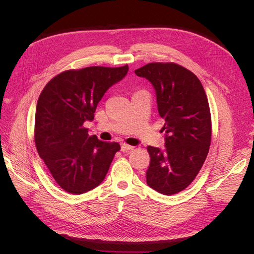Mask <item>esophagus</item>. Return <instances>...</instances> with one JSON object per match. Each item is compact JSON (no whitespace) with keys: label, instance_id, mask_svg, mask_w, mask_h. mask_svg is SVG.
<instances>
[{"label":"esophagus","instance_id":"obj_1","mask_svg":"<svg viewBox=\"0 0 254 254\" xmlns=\"http://www.w3.org/2000/svg\"><path fill=\"white\" fill-rule=\"evenodd\" d=\"M131 149H134L132 146H130L128 144H126V143L122 144V151H128V150H131Z\"/></svg>","mask_w":254,"mask_h":254}]
</instances>
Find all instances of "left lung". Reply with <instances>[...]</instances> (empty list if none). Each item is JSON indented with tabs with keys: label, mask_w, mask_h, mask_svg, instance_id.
Masks as SVG:
<instances>
[{
	"label": "left lung",
	"mask_w": 254,
	"mask_h": 254,
	"mask_svg": "<svg viewBox=\"0 0 254 254\" xmlns=\"http://www.w3.org/2000/svg\"><path fill=\"white\" fill-rule=\"evenodd\" d=\"M152 83L158 113L165 119L166 149L148 146L146 181L163 194H175L193 181L209 152L211 113L198 78L175 63H150L135 71Z\"/></svg>",
	"instance_id": "left-lung-1"
}]
</instances>
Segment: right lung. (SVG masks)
I'll list each match as a JSON object with an SVG mask.
<instances>
[{
  "label": "right lung",
  "instance_id": "obj_1",
  "mask_svg": "<svg viewBox=\"0 0 254 254\" xmlns=\"http://www.w3.org/2000/svg\"><path fill=\"white\" fill-rule=\"evenodd\" d=\"M128 65L87 66L66 70L45 85L37 103L35 144L51 176L69 193L81 194L106 177L117 142L89 136L83 125L92 120L105 92L120 81Z\"/></svg>",
  "mask_w": 254,
  "mask_h": 254
}]
</instances>
